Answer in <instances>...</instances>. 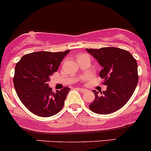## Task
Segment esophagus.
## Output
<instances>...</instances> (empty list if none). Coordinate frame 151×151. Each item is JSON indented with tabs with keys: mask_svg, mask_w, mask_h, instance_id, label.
I'll list each match as a JSON object with an SVG mask.
<instances>
[{
	"mask_svg": "<svg viewBox=\"0 0 151 151\" xmlns=\"http://www.w3.org/2000/svg\"><path fill=\"white\" fill-rule=\"evenodd\" d=\"M77 90H79V91H80L81 92H84V91H86V89L85 88H77Z\"/></svg>",
	"mask_w": 151,
	"mask_h": 151,
	"instance_id": "34e87169",
	"label": "esophagus"
}]
</instances>
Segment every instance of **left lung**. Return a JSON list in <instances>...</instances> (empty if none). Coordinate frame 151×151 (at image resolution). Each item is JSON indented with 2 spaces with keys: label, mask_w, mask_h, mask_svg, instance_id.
<instances>
[{
  "label": "left lung",
  "mask_w": 151,
  "mask_h": 151,
  "mask_svg": "<svg viewBox=\"0 0 151 151\" xmlns=\"http://www.w3.org/2000/svg\"><path fill=\"white\" fill-rule=\"evenodd\" d=\"M102 69L99 77L104 79L107 89L101 93L93 90L95 99L89 108L98 114L116 111L128 102L139 80L137 63L130 52L115 47L86 49Z\"/></svg>",
  "instance_id": "8db88e82"
}]
</instances>
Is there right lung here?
Returning a JSON list of instances; mask_svg holds the SVG:
<instances>
[{"label": "right lung", "mask_w": 151, "mask_h": 151, "mask_svg": "<svg viewBox=\"0 0 151 151\" xmlns=\"http://www.w3.org/2000/svg\"><path fill=\"white\" fill-rule=\"evenodd\" d=\"M69 52H32L22 57L16 64L13 78L16 93L34 114L49 117L57 114L63 107L69 88L53 92L47 83Z\"/></svg>", "instance_id": "obj_1"}]
</instances>
